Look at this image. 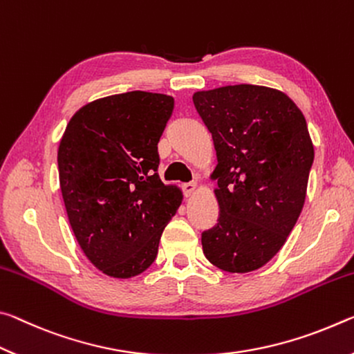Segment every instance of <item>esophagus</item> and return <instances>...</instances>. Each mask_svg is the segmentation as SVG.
<instances>
[{
    "label": "esophagus",
    "instance_id": "34e87169",
    "mask_svg": "<svg viewBox=\"0 0 354 354\" xmlns=\"http://www.w3.org/2000/svg\"><path fill=\"white\" fill-rule=\"evenodd\" d=\"M182 189H183V194L187 196V198H189V196H193L196 193V189H198V183H194V182L183 183Z\"/></svg>",
    "mask_w": 354,
    "mask_h": 354
}]
</instances>
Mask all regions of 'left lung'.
Instances as JSON below:
<instances>
[{"instance_id":"8db88e82","label":"left lung","mask_w":354,"mask_h":354,"mask_svg":"<svg viewBox=\"0 0 354 354\" xmlns=\"http://www.w3.org/2000/svg\"><path fill=\"white\" fill-rule=\"evenodd\" d=\"M193 102L218 158L219 218L202 232V249L219 270L249 273L279 252L303 210L314 163L308 124L283 92L265 86L199 91Z\"/></svg>"}]
</instances>
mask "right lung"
<instances>
[{
	"label": "right lung",
	"instance_id": "add662e5",
	"mask_svg": "<svg viewBox=\"0 0 354 354\" xmlns=\"http://www.w3.org/2000/svg\"><path fill=\"white\" fill-rule=\"evenodd\" d=\"M174 98L131 91L98 98L73 114L57 150L68 223L91 263L111 277L141 274L182 191L158 176V141Z\"/></svg>",
	"mask_w": 354,
	"mask_h": 354
}]
</instances>
